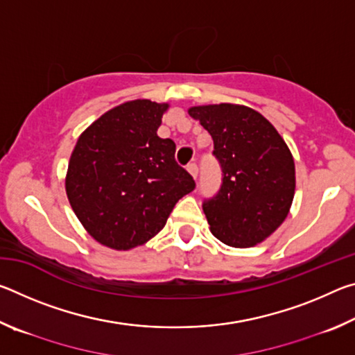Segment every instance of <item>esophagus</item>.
Segmentation results:
<instances>
[{
  "label": "esophagus",
  "mask_w": 355,
  "mask_h": 355,
  "mask_svg": "<svg viewBox=\"0 0 355 355\" xmlns=\"http://www.w3.org/2000/svg\"><path fill=\"white\" fill-rule=\"evenodd\" d=\"M186 169H188V172L191 173L192 178H197V173H199V167H197L196 163L188 164V167H186Z\"/></svg>",
  "instance_id": "1"
}]
</instances>
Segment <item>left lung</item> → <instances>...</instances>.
<instances>
[{"mask_svg": "<svg viewBox=\"0 0 355 355\" xmlns=\"http://www.w3.org/2000/svg\"><path fill=\"white\" fill-rule=\"evenodd\" d=\"M192 119L213 137L222 184L203 202L213 235L232 248H252L282 225L296 189L293 155L260 112L244 105L192 106Z\"/></svg>", "mask_w": 355, "mask_h": 355, "instance_id": "left-lung-1", "label": "left lung"}]
</instances>
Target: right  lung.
I'll return each instance as SVG.
<instances>
[{"label": "right lung", "instance_id": "add662e5", "mask_svg": "<svg viewBox=\"0 0 355 355\" xmlns=\"http://www.w3.org/2000/svg\"><path fill=\"white\" fill-rule=\"evenodd\" d=\"M169 103L131 100L83 131L71 152L65 192L81 225L114 250L146 244L175 203L196 188L175 161V144L156 135Z\"/></svg>", "mask_w": 355, "mask_h": 355}]
</instances>
